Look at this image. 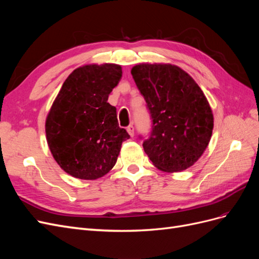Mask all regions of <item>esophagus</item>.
<instances>
[{"label":"esophagus","mask_w":259,"mask_h":259,"mask_svg":"<svg viewBox=\"0 0 259 259\" xmlns=\"http://www.w3.org/2000/svg\"><path fill=\"white\" fill-rule=\"evenodd\" d=\"M126 131H127V133H128L131 137L134 136V126H133V125H128Z\"/></svg>","instance_id":"34e87169"}]
</instances>
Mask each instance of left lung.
<instances>
[{
  "label": "left lung",
  "mask_w": 259,
  "mask_h": 259,
  "mask_svg": "<svg viewBox=\"0 0 259 259\" xmlns=\"http://www.w3.org/2000/svg\"><path fill=\"white\" fill-rule=\"evenodd\" d=\"M131 73L152 116L150 138L143 144L149 159L167 173L189 168L205 151L214 128L204 93L171 64H139Z\"/></svg>",
  "instance_id": "obj_1"
}]
</instances>
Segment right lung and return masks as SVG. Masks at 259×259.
Segmentation results:
<instances>
[{
    "label": "right lung",
    "mask_w": 259,
    "mask_h": 259,
    "mask_svg": "<svg viewBox=\"0 0 259 259\" xmlns=\"http://www.w3.org/2000/svg\"><path fill=\"white\" fill-rule=\"evenodd\" d=\"M122 77L116 64L84 65L69 74L45 121L53 158L74 178L95 180L115 165L127 132L108 103Z\"/></svg>",
    "instance_id": "1"
}]
</instances>
